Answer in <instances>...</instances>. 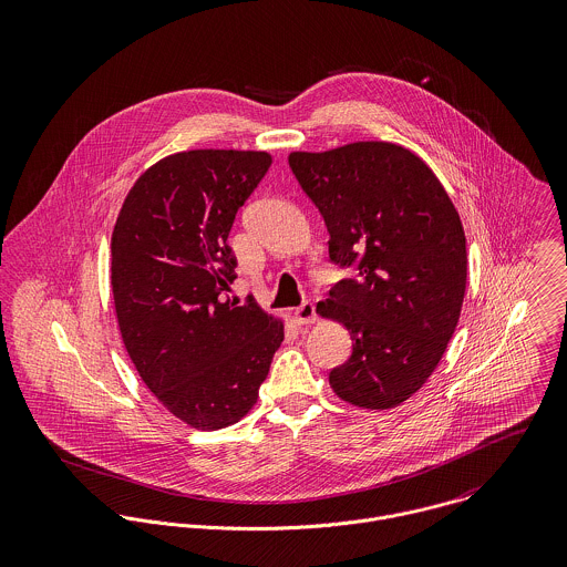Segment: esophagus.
<instances>
[{
    "label": "esophagus",
    "mask_w": 567,
    "mask_h": 567,
    "mask_svg": "<svg viewBox=\"0 0 567 567\" xmlns=\"http://www.w3.org/2000/svg\"><path fill=\"white\" fill-rule=\"evenodd\" d=\"M295 323L299 327H308V324L317 323V310L310 301L301 303L297 310H295Z\"/></svg>",
    "instance_id": "obj_1"
}]
</instances>
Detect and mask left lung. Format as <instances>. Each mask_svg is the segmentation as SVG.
Wrapping results in <instances>:
<instances>
[{"label": "left lung", "mask_w": 567, "mask_h": 567, "mask_svg": "<svg viewBox=\"0 0 567 567\" xmlns=\"http://www.w3.org/2000/svg\"><path fill=\"white\" fill-rule=\"evenodd\" d=\"M288 163L323 216L331 261L353 270L317 306L353 340L329 384L360 408L400 405L427 382L461 317L458 212L434 172L398 144L355 142Z\"/></svg>", "instance_id": "obj_1"}]
</instances>
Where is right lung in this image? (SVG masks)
<instances>
[{
  "label": "right lung",
  "instance_id": "obj_1",
  "mask_svg": "<svg viewBox=\"0 0 567 567\" xmlns=\"http://www.w3.org/2000/svg\"><path fill=\"white\" fill-rule=\"evenodd\" d=\"M268 153L187 151L131 187L111 238V288L124 347L174 416L220 430L257 402L284 323L227 297L229 231L270 167Z\"/></svg>",
  "mask_w": 567,
  "mask_h": 567
}]
</instances>
